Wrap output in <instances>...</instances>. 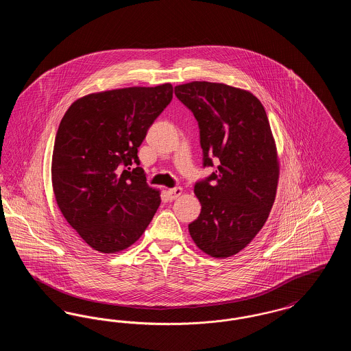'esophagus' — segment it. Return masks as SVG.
Listing matches in <instances>:
<instances>
[{"mask_svg":"<svg viewBox=\"0 0 351 351\" xmlns=\"http://www.w3.org/2000/svg\"><path fill=\"white\" fill-rule=\"evenodd\" d=\"M168 197L171 199V200H175V199H178L182 193H183V188L182 186H175V188H169L167 191Z\"/></svg>","mask_w":351,"mask_h":351,"instance_id":"esophagus-1","label":"esophagus"}]
</instances>
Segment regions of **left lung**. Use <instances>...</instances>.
I'll use <instances>...</instances> for the list:
<instances>
[{
  "mask_svg": "<svg viewBox=\"0 0 351 351\" xmlns=\"http://www.w3.org/2000/svg\"><path fill=\"white\" fill-rule=\"evenodd\" d=\"M175 95L199 122L204 167L218 165L195 185L201 213L188 230L205 254L232 256L263 228L276 196L279 160L266 110L251 92L226 84H182Z\"/></svg>",
  "mask_w": 351,
  "mask_h": 351,
  "instance_id": "8db88e82",
  "label": "left lung"
}]
</instances>
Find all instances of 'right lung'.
<instances>
[{
  "mask_svg": "<svg viewBox=\"0 0 351 351\" xmlns=\"http://www.w3.org/2000/svg\"><path fill=\"white\" fill-rule=\"evenodd\" d=\"M172 93L169 83L90 93L62 118L52 152V189L62 215L93 250L128 249L156 213L160 193L138 167V147Z\"/></svg>",
  "mask_w": 351,
  "mask_h": 351,
  "instance_id": "obj_1",
  "label": "right lung"
}]
</instances>
